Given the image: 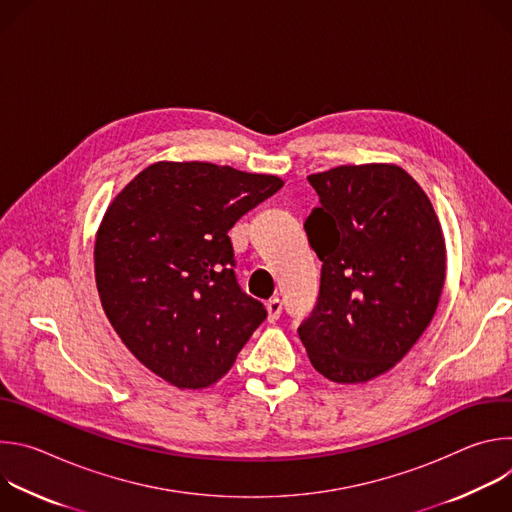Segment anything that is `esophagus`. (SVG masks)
<instances>
[{
    "instance_id": "obj_1",
    "label": "esophagus",
    "mask_w": 512,
    "mask_h": 512,
    "mask_svg": "<svg viewBox=\"0 0 512 512\" xmlns=\"http://www.w3.org/2000/svg\"><path fill=\"white\" fill-rule=\"evenodd\" d=\"M281 300L279 298H271L269 302H267V314H269V320L271 322H275L277 318H279V314H281Z\"/></svg>"
}]
</instances>
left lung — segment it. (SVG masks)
Masks as SVG:
<instances>
[{
    "label": "left lung",
    "mask_w": 512,
    "mask_h": 512,
    "mask_svg": "<svg viewBox=\"0 0 512 512\" xmlns=\"http://www.w3.org/2000/svg\"><path fill=\"white\" fill-rule=\"evenodd\" d=\"M308 182L320 206L304 229L322 273L298 334L326 379L371 381L395 367L435 314L446 279L442 227L399 166H340Z\"/></svg>",
    "instance_id": "1"
}]
</instances>
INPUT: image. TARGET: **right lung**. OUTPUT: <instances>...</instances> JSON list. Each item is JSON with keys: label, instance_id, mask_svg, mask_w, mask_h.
<instances>
[{"label": "right lung", "instance_id": "1", "mask_svg": "<svg viewBox=\"0 0 512 512\" xmlns=\"http://www.w3.org/2000/svg\"><path fill=\"white\" fill-rule=\"evenodd\" d=\"M281 186L231 166L160 162L113 200L95 243L97 289L152 373L180 389L208 387L267 318L237 281L229 231Z\"/></svg>", "mask_w": 512, "mask_h": 512}]
</instances>
